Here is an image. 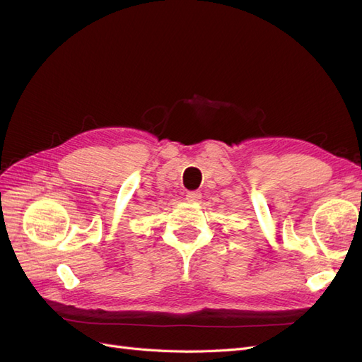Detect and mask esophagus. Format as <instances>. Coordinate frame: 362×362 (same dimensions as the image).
I'll use <instances>...</instances> for the list:
<instances>
[{"instance_id":"obj_1","label":"esophagus","mask_w":362,"mask_h":362,"mask_svg":"<svg viewBox=\"0 0 362 362\" xmlns=\"http://www.w3.org/2000/svg\"><path fill=\"white\" fill-rule=\"evenodd\" d=\"M202 198V193L201 192H189L187 194H185V199H187L189 202H198L199 199Z\"/></svg>"}]
</instances>
